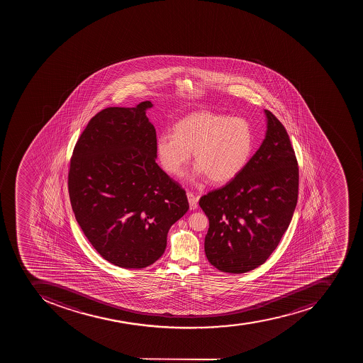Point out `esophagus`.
Returning <instances> with one entry per match:
<instances>
[{"label": "esophagus", "mask_w": 363, "mask_h": 363, "mask_svg": "<svg viewBox=\"0 0 363 363\" xmlns=\"http://www.w3.org/2000/svg\"><path fill=\"white\" fill-rule=\"evenodd\" d=\"M187 199H189L191 210H195L197 208V201H199V199L193 193H187Z\"/></svg>", "instance_id": "34e87169"}]
</instances>
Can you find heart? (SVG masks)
<instances>
[{
	"label": "heart",
	"instance_id": "heart-1",
	"mask_svg": "<svg viewBox=\"0 0 363 363\" xmlns=\"http://www.w3.org/2000/svg\"><path fill=\"white\" fill-rule=\"evenodd\" d=\"M253 147V130L244 118L210 111L186 116L174 125V134L157 140V155L169 174L179 176L193 152L197 172L213 183L234 179L249 162Z\"/></svg>",
	"mask_w": 363,
	"mask_h": 363
}]
</instances>
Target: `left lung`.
Listing matches in <instances>:
<instances>
[{
    "label": "left lung",
    "instance_id": "8db88e82",
    "mask_svg": "<svg viewBox=\"0 0 363 363\" xmlns=\"http://www.w3.org/2000/svg\"><path fill=\"white\" fill-rule=\"evenodd\" d=\"M260 149L234 179L200 199L208 218L204 251L218 270L244 274L268 260L289 228L298 196V163L272 112Z\"/></svg>",
    "mask_w": 363,
    "mask_h": 363
}]
</instances>
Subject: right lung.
<instances>
[{
  "mask_svg": "<svg viewBox=\"0 0 363 363\" xmlns=\"http://www.w3.org/2000/svg\"><path fill=\"white\" fill-rule=\"evenodd\" d=\"M152 106L103 108L70 159L74 217L99 255L120 268L155 263L169 229L189 208L185 189L155 162L157 133L145 113Z\"/></svg>",
  "mask_w": 363,
  "mask_h": 363,
  "instance_id": "add662e5",
  "label": "right lung"
}]
</instances>
